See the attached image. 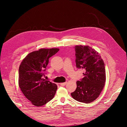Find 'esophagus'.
Wrapping results in <instances>:
<instances>
[{
  "instance_id": "1",
  "label": "esophagus",
  "mask_w": 127,
  "mask_h": 127,
  "mask_svg": "<svg viewBox=\"0 0 127 127\" xmlns=\"http://www.w3.org/2000/svg\"><path fill=\"white\" fill-rule=\"evenodd\" d=\"M66 83H67L66 82H64V83H60V85L61 86H64L66 85Z\"/></svg>"
}]
</instances>
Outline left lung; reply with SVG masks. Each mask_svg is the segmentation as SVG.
I'll return each instance as SVG.
<instances>
[{"label": "left lung", "mask_w": 127, "mask_h": 127, "mask_svg": "<svg viewBox=\"0 0 127 127\" xmlns=\"http://www.w3.org/2000/svg\"><path fill=\"white\" fill-rule=\"evenodd\" d=\"M74 48L76 67L84 73V77L76 82L77 88L71 95L78 102L90 103L98 97L104 86V63L98 53L89 46L76 45Z\"/></svg>", "instance_id": "1"}]
</instances>
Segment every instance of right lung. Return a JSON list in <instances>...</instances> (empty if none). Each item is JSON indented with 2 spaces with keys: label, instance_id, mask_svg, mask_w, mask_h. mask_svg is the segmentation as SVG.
Listing matches in <instances>:
<instances>
[{
  "label": "right lung",
  "instance_id": "right-lung-1",
  "mask_svg": "<svg viewBox=\"0 0 127 127\" xmlns=\"http://www.w3.org/2000/svg\"><path fill=\"white\" fill-rule=\"evenodd\" d=\"M59 49H41L33 51L22 61L18 70V84L25 96L32 104L41 106L54 97L56 84L43 78L49 59Z\"/></svg>",
  "mask_w": 127,
  "mask_h": 127
}]
</instances>
